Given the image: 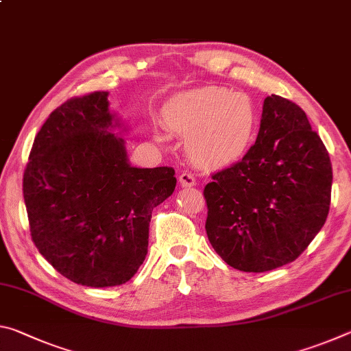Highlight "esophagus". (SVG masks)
Returning a JSON list of instances; mask_svg holds the SVG:
<instances>
[{
	"mask_svg": "<svg viewBox=\"0 0 351 351\" xmlns=\"http://www.w3.org/2000/svg\"><path fill=\"white\" fill-rule=\"evenodd\" d=\"M180 184L181 187H193L197 186V180H195V176L192 173H181L180 175Z\"/></svg>",
	"mask_w": 351,
	"mask_h": 351,
	"instance_id": "obj_1",
	"label": "esophagus"
}]
</instances>
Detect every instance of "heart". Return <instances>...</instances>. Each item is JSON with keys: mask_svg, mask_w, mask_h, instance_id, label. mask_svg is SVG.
<instances>
[{"mask_svg": "<svg viewBox=\"0 0 351 351\" xmlns=\"http://www.w3.org/2000/svg\"><path fill=\"white\" fill-rule=\"evenodd\" d=\"M164 121L186 138L189 158L203 167L237 162L258 132V111L251 97L221 86L176 94L164 106Z\"/></svg>", "mask_w": 351, "mask_h": 351, "instance_id": "1", "label": "heart"}]
</instances>
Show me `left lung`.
<instances>
[{
    "instance_id": "1",
    "label": "left lung",
    "mask_w": 351,
    "mask_h": 351,
    "mask_svg": "<svg viewBox=\"0 0 351 351\" xmlns=\"http://www.w3.org/2000/svg\"><path fill=\"white\" fill-rule=\"evenodd\" d=\"M331 182L328 152L305 111L272 94L255 144L204 187L212 247L245 272L291 263L325 224Z\"/></svg>"
}]
</instances>
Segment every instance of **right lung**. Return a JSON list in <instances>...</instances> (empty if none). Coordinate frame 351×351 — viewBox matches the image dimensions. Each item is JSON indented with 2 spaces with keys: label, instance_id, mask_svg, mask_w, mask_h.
Segmentation results:
<instances>
[{
  "label": "right lung",
  "instance_id": "1",
  "mask_svg": "<svg viewBox=\"0 0 351 351\" xmlns=\"http://www.w3.org/2000/svg\"><path fill=\"white\" fill-rule=\"evenodd\" d=\"M108 93L71 99L34 141L23 197L38 252L71 282H128L148 251L152 210L173 193L175 170L130 164Z\"/></svg>",
  "mask_w": 351,
  "mask_h": 351
}]
</instances>
